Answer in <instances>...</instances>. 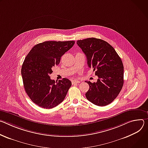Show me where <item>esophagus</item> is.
<instances>
[{"mask_svg": "<svg viewBox=\"0 0 148 148\" xmlns=\"http://www.w3.org/2000/svg\"><path fill=\"white\" fill-rule=\"evenodd\" d=\"M79 82H79V80H72V84L73 85L76 84H79Z\"/></svg>", "mask_w": 148, "mask_h": 148, "instance_id": "34e87169", "label": "esophagus"}]
</instances>
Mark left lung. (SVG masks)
Instances as JSON below:
<instances>
[{
  "label": "left lung",
  "mask_w": 148,
  "mask_h": 148,
  "mask_svg": "<svg viewBox=\"0 0 148 148\" xmlns=\"http://www.w3.org/2000/svg\"><path fill=\"white\" fill-rule=\"evenodd\" d=\"M87 58L90 68L98 76L96 82L85 81L89 89L85 95L92 103L104 106L112 102L123 85V65L114 48L108 42L95 38L77 41Z\"/></svg>",
  "instance_id": "left-lung-1"
}]
</instances>
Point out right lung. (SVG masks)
Here are the masks:
<instances>
[{
    "label": "right lung",
    "mask_w": 148,
    "mask_h": 148,
    "mask_svg": "<svg viewBox=\"0 0 148 148\" xmlns=\"http://www.w3.org/2000/svg\"><path fill=\"white\" fill-rule=\"evenodd\" d=\"M75 44V41H46L36 45L27 55L21 69L25 90L38 106L51 109L60 104L72 85L63 78L55 82L49 76L52 68Z\"/></svg>",
    "instance_id": "add662e5"
}]
</instances>
